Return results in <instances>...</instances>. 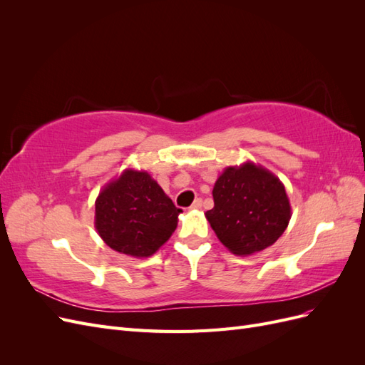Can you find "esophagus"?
<instances>
[{"instance_id":"1","label":"esophagus","mask_w":365,"mask_h":365,"mask_svg":"<svg viewBox=\"0 0 365 365\" xmlns=\"http://www.w3.org/2000/svg\"><path fill=\"white\" fill-rule=\"evenodd\" d=\"M202 207V201L201 200H195V202L190 205V210H200Z\"/></svg>"}]
</instances>
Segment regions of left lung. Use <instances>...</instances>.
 I'll return each mask as SVG.
<instances>
[{"label": "left lung", "mask_w": 365, "mask_h": 365, "mask_svg": "<svg viewBox=\"0 0 365 365\" xmlns=\"http://www.w3.org/2000/svg\"><path fill=\"white\" fill-rule=\"evenodd\" d=\"M213 201L205 217L222 245L236 256L271 247L292 216L283 182L251 161L225 168L215 182Z\"/></svg>", "instance_id": "left-lung-1"}]
</instances>
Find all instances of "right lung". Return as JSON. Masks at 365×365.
Masks as SVG:
<instances>
[{
  "label": "right lung",
  "mask_w": 365,
  "mask_h": 365,
  "mask_svg": "<svg viewBox=\"0 0 365 365\" xmlns=\"http://www.w3.org/2000/svg\"><path fill=\"white\" fill-rule=\"evenodd\" d=\"M181 212L148 172L126 169L98 193L94 225L109 248L141 259L169 240Z\"/></svg>",
  "instance_id": "1"
}]
</instances>
